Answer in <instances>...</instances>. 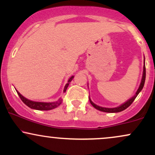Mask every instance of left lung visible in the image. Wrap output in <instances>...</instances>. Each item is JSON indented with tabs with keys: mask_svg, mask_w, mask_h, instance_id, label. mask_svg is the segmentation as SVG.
I'll return each mask as SVG.
<instances>
[{
	"mask_svg": "<svg viewBox=\"0 0 155 155\" xmlns=\"http://www.w3.org/2000/svg\"><path fill=\"white\" fill-rule=\"evenodd\" d=\"M145 79H146V67H145V60H144V65H143V76H142V79H141V82H140V84L139 86V88H138V90H137L136 95H135L132 98H130V100H128L127 101L126 103H124L122 105H121L120 106H119V107H117V108H104V107H101V106H97V105H95L94 103H92V101L90 100V104L92 105V106H93L94 108H95L96 109L99 110V111H104V112H108V113H117V112H120V111H124V109H126L127 108H128L130 106L131 104H132V103L134 101L135 99H136V97H137V95L139 94V92L141 91V90L143 89V85H144V82H145Z\"/></svg>",
	"mask_w": 155,
	"mask_h": 155,
	"instance_id": "obj_1",
	"label": "left lung"
}]
</instances>
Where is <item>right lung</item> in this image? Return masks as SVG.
<instances>
[{
	"mask_svg": "<svg viewBox=\"0 0 155 155\" xmlns=\"http://www.w3.org/2000/svg\"><path fill=\"white\" fill-rule=\"evenodd\" d=\"M73 79H74V76H71V77L68 79V83L65 84V88H64L63 92H65V91H66L69 84H70L71 81H72ZM17 92L22 102L25 105H27L28 107H30L31 108H33V109H35V110H40V111H47V110H51V109H53V108H57L58 106H60V105L61 104L62 101H63V99L60 98L58 101H56V102H52V103L35 102V101L28 100V99L25 98V97H23V96L21 95L18 91H17Z\"/></svg>",
	"mask_w": 155,
	"mask_h": 155,
	"instance_id": "add662e5",
	"label": "right lung"
}]
</instances>
